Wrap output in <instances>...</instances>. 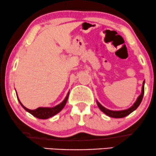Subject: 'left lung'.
I'll list each match as a JSON object with an SVG mask.
<instances>
[{
  "instance_id": "obj_1",
  "label": "left lung",
  "mask_w": 156,
  "mask_h": 156,
  "mask_svg": "<svg viewBox=\"0 0 156 156\" xmlns=\"http://www.w3.org/2000/svg\"><path fill=\"white\" fill-rule=\"evenodd\" d=\"M144 81L143 82V85H142V89H141V94L139 95V98H137L136 101L135 102V103L130 107V108L126 109V110H122V111H112L109 110V109L105 108V107H103L101 103H98L97 101V104H98V107L103 112V113H105L106 115L109 116L111 117H114V118H122L128 116V114H130V113L133 112L134 110H136L138 108L139 105H140L141 101H142L143 96H144Z\"/></svg>"
}]
</instances>
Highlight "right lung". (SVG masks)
<instances>
[{"instance_id": "right-lung-1", "label": "right lung", "mask_w": 156, "mask_h": 156, "mask_svg": "<svg viewBox=\"0 0 156 156\" xmlns=\"http://www.w3.org/2000/svg\"><path fill=\"white\" fill-rule=\"evenodd\" d=\"M68 96H69V92H68L67 97H66L63 102L61 103L60 104L57 105L56 106L53 107V108H42V107H39V108H37V109H34V110H30V109L26 108V107L20 103V100L18 99V97H17V99H18L20 103V105L24 108L25 110H26L27 112H29L30 114H31L33 116L39 118V119H48V118L51 117H53V116L55 115V114H58V112L62 110V108H64V105H66V103H67Z\"/></svg>"}]
</instances>
